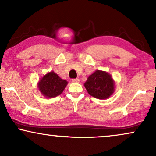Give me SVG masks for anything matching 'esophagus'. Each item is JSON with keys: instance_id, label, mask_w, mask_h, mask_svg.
<instances>
[{"instance_id": "34e87169", "label": "esophagus", "mask_w": 156, "mask_h": 156, "mask_svg": "<svg viewBox=\"0 0 156 156\" xmlns=\"http://www.w3.org/2000/svg\"><path fill=\"white\" fill-rule=\"evenodd\" d=\"M73 82H74V83H79L80 80L78 79V78H73V79L72 80Z\"/></svg>"}]
</instances>
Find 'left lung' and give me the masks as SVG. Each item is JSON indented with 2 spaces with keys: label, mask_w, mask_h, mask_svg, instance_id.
<instances>
[{
  "label": "left lung",
  "mask_w": 156,
  "mask_h": 156,
  "mask_svg": "<svg viewBox=\"0 0 156 156\" xmlns=\"http://www.w3.org/2000/svg\"><path fill=\"white\" fill-rule=\"evenodd\" d=\"M84 87L91 96L98 99H106L114 92V82L108 73L97 70L89 77Z\"/></svg>",
  "instance_id": "1"
}]
</instances>
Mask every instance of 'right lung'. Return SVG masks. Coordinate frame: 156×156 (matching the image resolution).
Masks as SVG:
<instances>
[{
  "label": "right lung",
  "instance_id": "right-lung-1",
  "mask_svg": "<svg viewBox=\"0 0 156 156\" xmlns=\"http://www.w3.org/2000/svg\"><path fill=\"white\" fill-rule=\"evenodd\" d=\"M67 81L62 79L54 72L48 73L39 82V89L48 98H54L63 92Z\"/></svg>",
  "mask_w": 156,
  "mask_h": 156
}]
</instances>
